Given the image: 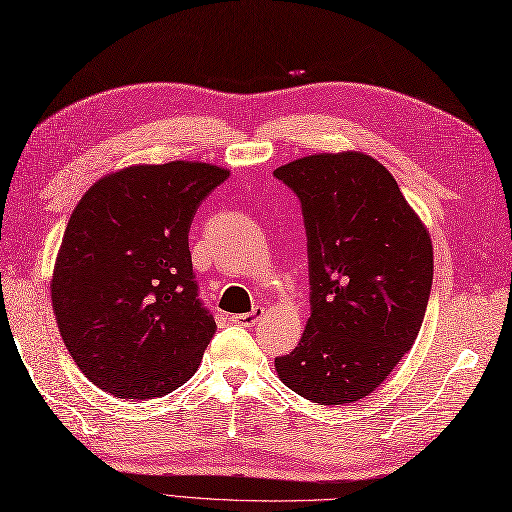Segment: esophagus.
Here are the masks:
<instances>
[{
	"mask_svg": "<svg viewBox=\"0 0 512 512\" xmlns=\"http://www.w3.org/2000/svg\"><path fill=\"white\" fill-rule=\"evenodd\" d=\"M262 314H265V309H262V307H256V309H252L250 314L232 316V322H235V324H241V327H254V324L262 318Z\"/></svg>",
	"mask_w": 512,
	"mask_h": 512,
	"instance_id": "1",
	"label": "esophagus"
}]
</instances>
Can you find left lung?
Wrapping results in <instances>:
<instances>
[{
    "instance_id": "obj_1",
    "label": "left lung",
    "mask_w": 512,
    "mask_h": 512,
    "mask_svg": "<svg viewBox=\"0 0 512 512\" xmlns=\"http://www.w3.org/2000/svg\"><path fill=\"white\" fill-rule=\"evenodd\" d=\"M273 175L301 200L312 286V316L297 348L275 359L277 376L314 404H352L378 389L421 331L429 230L367 153H316Z\"/></svg>"
}]
</instances>
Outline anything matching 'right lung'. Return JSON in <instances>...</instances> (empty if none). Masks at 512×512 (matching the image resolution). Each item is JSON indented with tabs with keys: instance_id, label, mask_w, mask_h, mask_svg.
<instances>
[{
	"instance_id": "add662e5",
	"label": "right lung",
	"mask_w": 512,
	"mask_h": 512,
	"mask_svg": "<svg viewBox=\"0 0 512 512\" xmlns=\"http://www.w3.org/2000/svg\"><path fill=\"white\" fill-rule=\"evenodd\" d=\"M230 170L175 160L98 179L61 239L51 301L83 374L119 399H153L188 382L215 333L198 301L188 232Z\"/></svg>"
}]
</instances>
